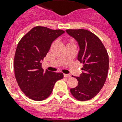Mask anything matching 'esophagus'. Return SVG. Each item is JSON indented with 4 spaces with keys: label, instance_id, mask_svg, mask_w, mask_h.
I'll return each mask as SVG.
<instances>
[{
    "label": "esophagus",
    "instance_id": "1",
    "mask_svg": "<svg viewBox=\"0 0 122 122\" xmlns=\"http://www.w3.org/2000/svg\"><path fill=\"white\" fill-rule=\"evenodd\" d=\"M64 76L66 77V78H70V77L71 76V75L69 74H64Z\"/></svg>",
    "mask_w": 122,
    "mask_h": 122
}]
</instances>
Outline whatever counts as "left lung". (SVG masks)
Segmentation results:
<instances>
[{"label":"left lung","mask_w":122,"mask_h":122,"mask_svg":"<svg viewBox=\"0 0 122 122\" xmlns=\"http://www.w3.org/2000/svg\"><path fill=\"white\" fill-rule=\"evenodd\" d=\"M67 34L76 40L80 50L78 60L83 63L78 86L71 89L74 98L87 101L97 95L107 76L109 59L107 51L97 36L86 29H67Z\"/></svg>","instance_id":"8db88e82"}]
</instances>
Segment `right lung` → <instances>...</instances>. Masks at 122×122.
I'll return each mask as SVG.
<instances>
[{
  "label": "right lung",
  "instance_id": "1",
  "mask_svg": "<svg viewBox=\"0 0 122 122\" xmlns=\"http://www.w3.org/2000/svg\"><path fill=\"white\" fill-rule=\"evenodd\" d=\"M65 31L37 26L32 28L17 44L14 68L20 89L30 99L42 101L52 92L56 82L63 78L62 72L42 68V61L51 45Z\"/></svg>",
  "mask_w": 122,
  "mask_h": 122
}]
</instances>
